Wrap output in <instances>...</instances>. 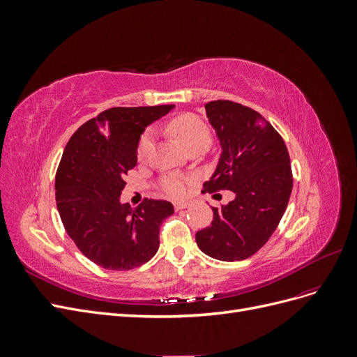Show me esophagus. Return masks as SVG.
<instances>
[{"label":"esophagus","mask_w":357,"mask_h":357,"mask_svg":"<svg viewBox=\"0 0 357 357\" xmlns=\"http://www.w3.org/2000/svg\"><path fill=\"white\" fill-rule=\"evenodd\" d=\"M174 208H176V211L183 210V208H189V204L188 202H176L174 204Z\"/></svg>","instance_id":"esophagus-1"}]
</instances>
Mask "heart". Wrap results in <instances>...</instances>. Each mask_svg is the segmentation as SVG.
<instances>
[{"label":"heart","instance_id":"heart-1","mask_svg":"<svg viewBox=\"0 0 357 357\" xmlns=\"http://www.w3.org/2000/svg\"><path fill=\"white\" fill-rule=\"evenodd\" d=\"M168 132L174 137L177 142L185 147L188 152L193 149H207L211 142V129L205 123L202 119L193 113H183L172 121L167 126ZM155 149V132L152 129H147L139 137L137 144V158L139 160H146L152 155ZM190 178L180 177L176 174L165 176L160 180V189L164 190L168 197L180 199L188 195V185Z\"/></svg>","mask_w":357,"mask_h":357}]
</instances>
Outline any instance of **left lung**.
Masks as SVG:
<instances>
[{
	"instance_id": "obj_1",
	"label": "left lung",
	"mask_w": 357,
	"mask_h": 357,
	"mask_svg": "<svg viewBox=\"0 0 357 357\" xmlns=\"http://www.w3.org/2000/svg\"><path fill=\"white\" fill-rule=\"evenodd\" d=\"M205 110L223 152L204 192L231 190L235 199L213 207L214 220L197 232V244L219 261H243L266 244L283 218L294 186L290 158L283 137L250 107L218 100Z\"/></svg>"
}]
</instances>
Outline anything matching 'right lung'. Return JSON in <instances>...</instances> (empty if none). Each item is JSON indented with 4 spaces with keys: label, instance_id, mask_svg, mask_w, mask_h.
Wrapping results in <instances>:
<instances>
[{
    "label": "right lung",
    "instance_id": "obj_1",
    "mask_svg": "<svg viewBox=\"0 0 357 357\" xmlns=\"http://www.w3.org/2000/svg\"><path fill=\"white\" fill-rule=\"evenodd\" d=\"M172 105L113 107L83 123L63 150L55 178L63 228L79 250L113 271L142 266L159 248V228L172 204L146 198L121 204L123 176L137 165V144L149 123Z\"/></svg>",
    "mask_w": 357,
    "mask_h": 357
}]
</instances>
